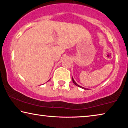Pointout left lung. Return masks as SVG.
<instances>
[{
  "instance_id": "obj_1",
  "label": "left lung",
  "mask_w": 128,
  "mask_h": 128,
  "mask_svg": "<svg viewBox=\"0 0 128 128\" xmlns=\"http://www.w3.org/2000/svg\"><path fill=\"white\" fill-rule=\"evenodd\" d=\"M72 82H74V84L76 85V86H79V87H80V88H82V89H84V90H86V88H84V87H82V86H79V85H78L77 84H76V82H75V81L74 80V79H73L72 78Z\"/></svg>"
}]
</instances>
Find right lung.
<instances>
[{
	"label": "right lung",
	"mask_w": 128,
	"mask_h": 128,
	"mask_svg": "<svg viewBox=\"0 0 128 128\" xmlns=\"http://www.w3.org/2000/svg\"><path fill=\"white\" fill-rule=\"evenodd\" d=\"M48 81H49V80H48Z\"/></svg>",
	"instance_id": "1"
}]
</instances>
